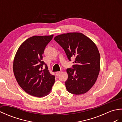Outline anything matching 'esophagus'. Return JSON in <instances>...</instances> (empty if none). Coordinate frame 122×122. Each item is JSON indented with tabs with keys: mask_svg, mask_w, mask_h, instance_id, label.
<instances>
[{
	"mask_svg": "<svg viewBox=\"0 0 122 122\" xmlns=\"http://www.w3.org/2000/svg\"><path fill=\"white\" fill-rule=\"evenodd\" d=\"M61 73V71H57V72H56V75L57 76H58V75H59V74H60Z\"/></svg>",
	"mask_w": 122,
	"mask_h": 122,
	"instance_id": "1",
	"label": "esophagus"
}]
</instances>
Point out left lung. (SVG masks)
<instances>
[{
    "mask_svg": "<svg viewBox=\"0 0 122 122\" xmlns=\"http://www.w3.org/2000/svg\"><path fill=\"white\" fill-rule=\"evenodd\" d=\"M67 57H75L73 68L67 69L66 88L76 95L86 93L94 85L100 70V55L96 44L79 32L63 33L54 37Z\"/></svg>",
    "mask_w": 122,
    "mask_h": 122,
    "instance_id": "8db88e82",
    "label": "left lung"
}]
</instances>
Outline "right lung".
<instances>
[{
	"mask_svg": "<svg viewBox=\"0 0 122 122\" xmlns=\"http://www.w3.org/2000/svg\"><path fill=\"white\" fill-rule=\"evenodd\" d=\"M53 36L29 37L18 48L13 60V73L19 85L27 93L37 98L48 95L55 82V76L42 61L45 48ZM43 64L46 66L44 71L40 69Z\"/></svg>",
	"mask_w": 122,
	"mask_h": 122,
	"instance_id": "right-lung-1",
	"label": "right lung"
}]
</instances>
